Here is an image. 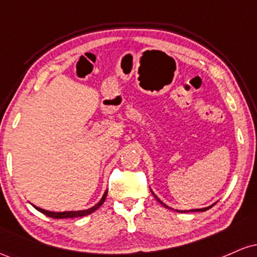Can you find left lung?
<instances>
[{"label": "left lung", "mask_w": 257, "mask_h": 257, "mask_svg": "<svg viewBox=\"0 0 257 257\" xmlns=\"http://www.w3.org/2000/svg\"><path fill=\"white\" fill-rule=\"evenodd\" d=\"M151 192H152V191H151ZM152 194H153V197H155V198H156V199H157V200H158V202H159V203H161V204H162V205H164V206H166V208H169V206H168V205H166V204H164V203H163V202H162V200H161V199H159V198H158V197H157V196H156V194H155V193H153V192H152ZM213 205H214V204H213ZM213 205L208 206V208H203V209H192V210H184V211H182V210H176V211H178V213H190V211H205V210H208V209H209V208H211V206H213ZM169 209H172V208H169Z\"/></svg>", "instance_id": "1"}]
</instances>
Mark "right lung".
<instances>
[{
  "label": "right lung",
  "instance_id": "obj_1",
  "mask_svg": "<svg viewBox=\"0 0 257 257\" xmlns=\"http://www.w3.org/2000/svg\"><path fill=\"white\" fill-rule=\"evenodd\" d=\"M106 196H107V191L104 193V196H102V198L99 200L98 204H95L94 206H91L89 209H85V210H77V211H63V213H57V211H49V210H44L42 208H38V206L34 205V208L36 209V210L40 211V213H42L44 215H47V216L49 217H53V219H71V217H82V216H85V215H89L91 213H94V211L96 210V209H99L100 206L102 205V203L105 202L106 199Z\"/></svg>",
  "mask_w": 257,
  "mask_h": 257
}]
</instances>
